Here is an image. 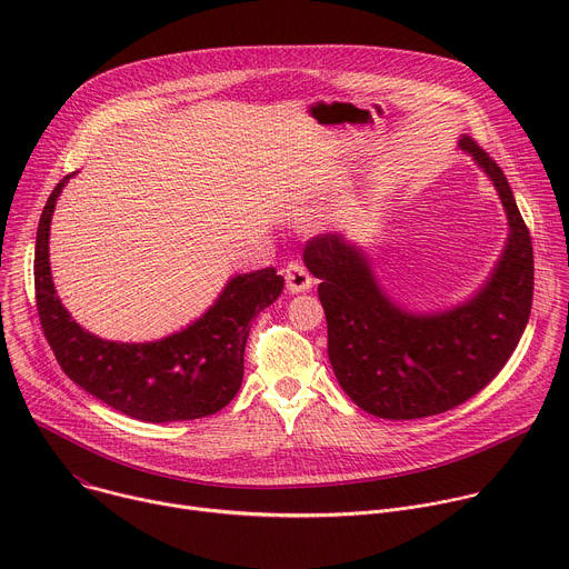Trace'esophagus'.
<instances>
[{
  "instance_id": "esophagus-1",
  "label": "esophagus",
  "mask_w": 569,
  "mask_h": 569,
  "mask_svg": "<svg viewBox=\"0 0 569 569\" xmlns=\"http://www.w3.org/2000/svg\"><path fill=\"white\" fill-rule=\"evenodd\" d=\"M283 277H286V288L292 295H299V292H306L312 288V277L308 274V270L301 263H290L283 270Z\"/></svg>"
}]
</instances>
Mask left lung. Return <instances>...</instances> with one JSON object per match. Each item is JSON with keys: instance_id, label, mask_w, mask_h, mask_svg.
<instances>
[{"instance_id": "obj_1", "label": "left lung", "mask_w": 569, "mask_h": 569, "mask_svg": "<svg viewBox=\"0 0 569 569\" xmlns=\"http://www.w3.org/2000/svg\"><path fill=\"white\" fill-rule=\"evenodd\" d=\"M457 148L491 180L509 224L500 259L470 297L439 310L402 306L347 231L315 236L303 250L308 272L319 279L333 373L358 408L380 419L457 408L500 373L529 321L533 250L513 191L470 137L461 134Z\"/></svg>"}]
</instances>
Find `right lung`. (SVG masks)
<instances>
[{"instance_id": "add662e5", "label": "right lung", "mask_w": 569, "mask_h": 569, "mask_svg": "<svg viewBox=\"0 0 569 569\" xmlns=\"http://www.w3.org/2000/svg\"><path fill=\"white\" fill-rule=\"evenodd\" d=\"M73 176L62 178L51 191L36 238L38 312L58 365L78 387L146 423L216 415L240 389L242 353L252 319L277 301L283 277L274 268L233 274L198 319L167 338L152 342L103 340L71 317L51 277V218Z\"/></svg>"}]
</instances>
